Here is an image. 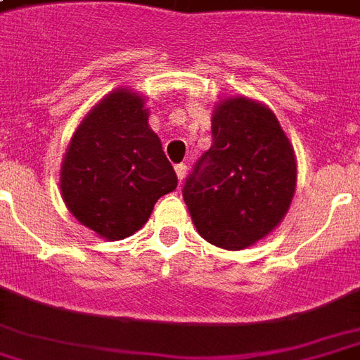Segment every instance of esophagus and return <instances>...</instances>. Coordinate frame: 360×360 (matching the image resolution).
I'll use <instances>...</instances> for the list:
<instances>
[{"mask_svg": "<svg viewBox=\"0 0 360 360\" xmlns=\"http://www.w3.org/2000/svg\"><path fill=\"white\" fill-rule=\"evenodd\" d=\"M175 173H177V179L183 181L185 179V175H187V166H185V164H177V166H175Z\"/></svg>", "mask_w": 360, "mask_h": 360, "instance_id": "1", "label": "esophagus"}]
</instances>
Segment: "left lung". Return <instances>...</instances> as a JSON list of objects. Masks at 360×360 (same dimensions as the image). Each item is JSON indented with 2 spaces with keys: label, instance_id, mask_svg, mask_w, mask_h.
<instances>
[{
  "label": "left lung",
  "instance_id": "8db88e82",
  "mask_svg": "<svg viewBox=\"0 0 360 360\" xmlns=\"http://www.w3.org/2000/svg\"><path fill=\"white\" fill-rule=\"evenodd\" d=\"M214 143L183 187L198 234L223 250H244L284 219L295 193L294 148L271 108L248 97L217 103Z\"/></svg>",
  "mask_w": 360,
  "mask_h": 360
}]
</instances>
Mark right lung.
I'll return each mask as SVG.
<instances>
[{"label": "right lung", "instance_id": "obj_1", "mask_svg": "<svg viewBox=\"0 0 360 360\" xmlns=\"http://www.w3.org/2000/svg\"><path fill=\"white\" fill-rule=\"evenodd\" d=\"M177 175L148 126L139 93L120 87L101 98L74 131L60 166V194L76 219L106 240L145 225Z\"/></svg>", "mask_w": 360, "mask_h": 360}]
</instances>
